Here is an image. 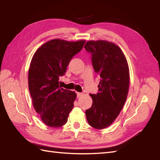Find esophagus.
<instances>
[{"mask_svg":"<svg viewBox=\"0 0 160 160\" xmlns=\"http://www.w3.org/2000/svg\"><path fill=\"white\" fill-rule=\"evenodd\" d=\"M76 94H77V97H78V98L80 97V96H82V93H80V92H77V93H76Z\"/></svg>","mask_w":160,"mask_h":160,"instance_id":"34e87169","label":"esophagus"}]
</instances>
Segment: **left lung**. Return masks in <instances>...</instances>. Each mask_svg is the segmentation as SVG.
<instances>
[{"label": "left lung", "mask_w": 160, "mask_h": 160, "mask_svg": "<svg viewBox=\"0 0 160 160\" xmlns=\"http://www.w3.org/2000/svg\"><path fill=\"white\" fill-rule=\"evenodd\" d=\"M84 49L91 53L95 72L100 76L98 93L90 94L92 106L86 110L91 127L103 129L118 116L127 100L129 87L127 60L120 47L105 41H88Z\"/></svg>", "instance_id": "8db88e82"}]
</instances>
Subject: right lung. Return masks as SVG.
Instances as JSON below:
<instances>
[{
    "label": "right lung",
    "mask_w": 160,
    "mask_h": 160,
    "mask_svg": "<svg viewBox=\"0 0 160 160\" xmlns=\"http://www.w3.org/2000/svg\"><path fill=\"white\" fill-rule=\"evenodd\" d=\"M84 43V40H52L37 49L32 58L28 75L29 93L36 113L49 127L65 124L73 107L76 93L61 88L58 80Z\"/></svg>",
    "instance_id": "1"
}]
</instances>
